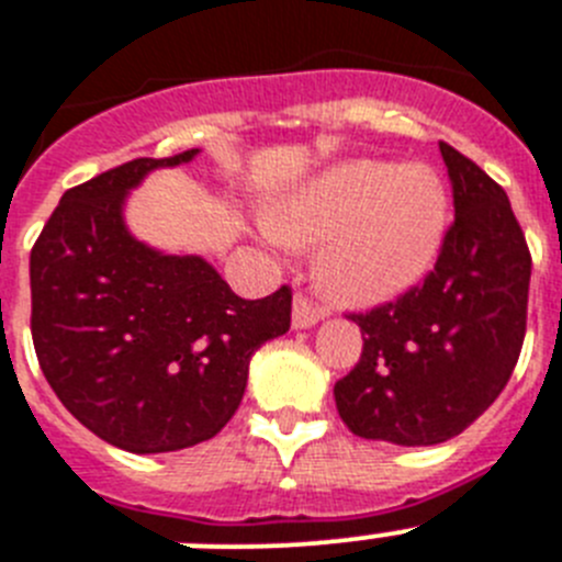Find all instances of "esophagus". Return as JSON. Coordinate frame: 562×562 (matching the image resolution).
I'll return each mask as SVG.
<instances>
[{"label":"esophagus","mask_w":562,"mask_h":562,"mask_svg":"<svg viewBox=\"0 0 562 562\" xmlns=\"http://www.w3.org/2000/svg\"><path fill=\"white\" fill-rule=\"evenodd\" d=\"M321 317H323L321 308H317L315 303L308 301L306 295H301V292H297L295 301H292V326H295V328H308V326H315V323L321 321Z\"/></svg>","instance_id":"34e87169"}]
</instances>
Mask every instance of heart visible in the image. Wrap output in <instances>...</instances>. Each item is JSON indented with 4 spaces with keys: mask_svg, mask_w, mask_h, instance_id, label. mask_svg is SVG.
Returning a JSON list of instances; mask_svg holds the SVG:
<instances>
[{
    "mask_svg": "<svg viewBox=\"0 0 562 562\" xmlns=\"http://www.w3.org/2000/svg\"><path fill=\"white\" fill-rule=\"evenodd\" d=\"M451 194L429 164L357 158L328 167L272 214V234L315 245L317 281L345 306H373L412 290L449 234Z\"/></svg>",
    "mask_w": 562,
    "mask_h": 562,
    "instance_id": "b5f03b06",
    "label": "heart"
}]
</instances>
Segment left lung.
<instances>
[{
  "label": "left lung",
  "instance_id": "left-lung-1",
  "mask_svg": "<svg viewBox=\"0 0 562 562\" xmlns=\"http://www.w3.org/2000/svg\"><path fill=\"white\" fill-rule=\"evenodd\" d=\"M440 156L454 225L435 270L398 301L351 315L362 357L334 384V401L364 440H451L498 398L521 353L532 276L521 225L485 169L446 142Z\"/></svg>",
  "mask_w": 562,
  "mask_h": 562
}]
</instances>
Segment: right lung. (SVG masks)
I'll use <instances>...</instances> for the list:
<instances>
[{"label": "right lung", "instance_id": "1", "mask_svg": "<svg viewBox=\"0 0 562 562\" xmlns=\"http://www.w3.org/2000/svg\"><path fill=\"white\" fill-rule=\"evenodd\" d=\"M198 153L136 158L69 189L30 254L46 382L86 429L133 454L211 440L245 395L250 357L290 331V286L245 301L200 256L127 231V192Z\"/></svg>", "mask_w": 562, "mask_h": 562}]
</instances>
